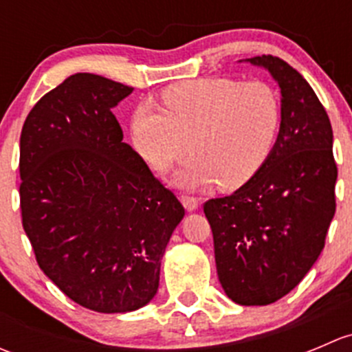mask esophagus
<instances>
[{
	"mask_svg": "<svg viewBox=\"0 0 352 352\" xmlns=\"http://www.w3.org/2000/svg\"><path fill=\"white\" fill-rule=\"evenodd\" d=\"M180 201H182L184 208L187 209V211H196L199 208V202L196 197H190V196H182L180 197Z\"/></svg>",
	"mask_w": 352,
	"mask_h": 352,
	"instance_id": "34e87169",
	"label": "esophagus"
}]
</instances>
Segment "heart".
Masks as SVG:
<instances>
[{"mask_svg": "<svg viewBox=\"0 0 352 352\" xmlns=\"http://www.w3.org/2000/svg\"><path fill=\"white\" fill-rule=\"evenodd\" d=\"M162 102L165 109L143 104L134 110L131 141L158 172L189 148L192 156L173 173L184 189L243 186L269 158L281 129V98L261 80L199 78L168 87Z\"/></svg>", "mask_w": 352, "mask_h": 352, "instance_id": "1", "label": "heart"}]
</instances>
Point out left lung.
Listing matches in <instances>:
<instances>
[{"label": "left lung", "instance_id": "8db88e82", "mask_svg": "<svg viewBox=\"0 0 352 352\" xmlns=\"http://www.w3.org/2000/svg\"><path fill=\"white\" fill-rule=\"evenodd\" d=\"M281 88V129L257 173L232 196L209 199L216 271L226 296L262 307L300 285L324 250L336 212L332 126L308 81L283 59H245Z\"/></svg>", "mask_w": 352, "mask_h": 352}]
</instances>
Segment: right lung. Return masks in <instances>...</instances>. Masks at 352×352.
Instances as JSON below:
<instances>
[{"mask_svg":"<svg viewBox=\"0 0 352 352\" xmlns=\"http://www.w3.org/2000/svg\"><path fill=\"white\" fill-rule=\"evenodd\" d=\"M134 88L76 73L45 94L20 136V209L38 267L98 314L144 307L184 206L155 179L112 109Z\"/></svg>","mask_w":352,"mask_h":352,"instance_id":"right-lung-1","label":"right lung"}]
</instances>
